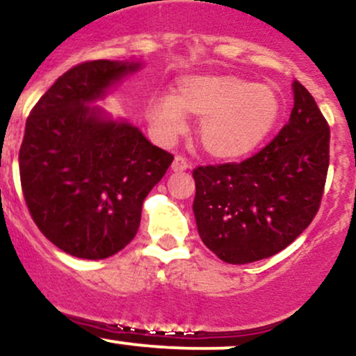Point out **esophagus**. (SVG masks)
Returning a JSON list of instances; mask_svg holds the SVG:
<instances>
[{"instance_id":"34e87169","label":"esophagus","mask_w":356,"mask_h":356,"mask_svg":"<svg viewBox=\"0 0 356 356\" xmlns=\"http://www.w3.org/2000/svg\"><path fill=\"white\" fill-rule=\"evenodd\" d=\"M190 168V163H188V159L186 158H183V156H175V159H173V165H171V170L173 171H186Z\"/></svg>"}]
</instances>
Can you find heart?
<instances>
[{
  "label": "heart",
  "instance_id": "obj_1",
  "mask_svg": "<svg viewBox=\"0 0 356 356\" xmlns=\"http://www.w3.org/2000/svg\"><path fill=\"white\" fill-rule=\"evenodd\" d=\"M281 102L273 87L235 75H190L179 79L173 94L154 99L147 119L163 139L183 133L186 115L202 118L200 146L215 159H238L261 145L279 118Z\"/></svg>",
  "mask_w": 356,
  "mask_h": 356
}]
</instances>
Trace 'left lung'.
<instances>
[{
  "mask_svg": "<svg viewBox=\"0 0 356 356\" xmlns=\"http://www.w3.org/2000/svg\"><path fill=\"white\" fill-rule=\"evenodd\" d=\"M287 124L242 163L193 171V213L203 243L229 264L281 252L319 209L330 165V127L313 95L293 82Z\"/></svg>",
  "mask_w": 356,
  "mask_h": 356,
  "instance_id": "obj_1",
  "label": "left lung"
}]
</instances>
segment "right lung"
I'll list each match as a JSON object with an SVG mask.
<instances>
[{"instance_id":"right-lung-1","label":"right lung","mask_w":356,"mask_h":356,"mask_svg":"<svg viewBox=\"0 0 356 356\" xmlns=\"http://www.w3.org/2000/svg\"><path fill=\"white\" fill-rule=\"evenodd\" d=\"M141 60H94L55 81L26 119L19 178L31 218L63 252L106 259L134 238L143 202L173 156L94 104Z\"/></svg>"}]
</instances>
